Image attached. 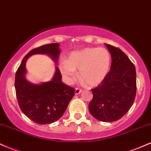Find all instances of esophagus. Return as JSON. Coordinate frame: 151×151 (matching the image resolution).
<instances>
[{"mask_svg": "<svg viewBox=\"0 0 151 151\" xmlns=\"http://www.w3.org/2000/svg\"><path fill=\"white\" fill-rule=\"evenodd\" d=\"M81 92H82V90H81V89L76 88V91H75V93H76V95L80 94Z\"/></svg>", "mask_w": 151, "mask_h": 151, "instance_id": "obj_1", "label": "esophagus"}]
</instances>
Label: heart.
<instances>
[{
    "mask_svg": "<svg viewBox=\"0 0 151 151\" xmlns=\"http://www.w3.org/2000/svg\"><path fill=\"white\" fill-rule=\"evenodd\" d=\"M111 55L104 48H86L70 53L68 60H62L60 68L64 81L71 84L79 69L81 83L95 87L103 82L109 71Z\"/></svg>",
    "mask_w": 151,
    "mask_h": 151,
    "instance_id": "heart-1",
    "label": "heart"
}]
</instances>
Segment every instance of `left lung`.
I'll return each mask as SVG.
<instances>
[{
	"label": "left lung",
	"instance_id": "obj_1",
	"mask_svg": "<svg viewBox=\"0 0 151 151\" xmlns=\"http://www.w3.org/2000/svg\"><path fill=\"white\" fill-rule=\"evenodd\" d=\"M111 55V70L101 85L93 89L91 114L100 121L119 120L133 106L136 93L135 65L121 49L105 44Z\"/></svg>",
	"mask_w": 151,
	"mask_h": 151
}]
</instances>
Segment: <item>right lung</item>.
<instances>
[{
    "mask_svg": "<svg viewBox=\"0 0 151 151\" xmlns=\"http://www.w3.org/2000/svg\"><path fill=\"white\" fill-rule=\"evenodd\" d=\"M60 53L59 43H50L33 49L23 58L16 71L15 88L22 112L38 124H50L60 119L74 96L75 89L62 82L58 68L50 81L33 83L27 80L25 63L37 54L47 55L57 63Z\"/></svg>",
    "mask_w": 151,
    "mask_h": 151,
    "instance_id": "obj_1",
    "label": "right lung"
}]
</instances>
